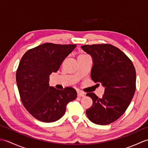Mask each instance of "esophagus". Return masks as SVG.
I'll return each mask as SVG.
<instances>
[{
    "label": "esophagus",
    "instance_id": "obj_1",
    "mask_svg": "<svg viewBox=\"0 0 148 148\" xmlns=\"http://www.w3.org/2000/svg\"><path fill=\"white\" fill-rule=\"evenodd\" d=\"M77 93V96H78V97H84V92H81V91H79V90H78Z\"/></svg>",
    "mask_w": 148,
    "mask_h": 148
}]
</instances>
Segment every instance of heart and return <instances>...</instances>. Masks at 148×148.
Wrapping results in <instances>:
<instances>
[{
  "label": "heart",
  "instance_id": "obj_1",
  "mask_svg": "<svg viewBox=\"0 0 148 148\" xmlns=\"http://www.w3.org/2000/svg\"><path fill=\"white\" fill-rule=\"evenodd\" d=\"M85 55H84V54H83V55H81L79 56H85Z\"/></svg>",
  "mask_w": 148,
  "mask_h": 148
}]
</instances>
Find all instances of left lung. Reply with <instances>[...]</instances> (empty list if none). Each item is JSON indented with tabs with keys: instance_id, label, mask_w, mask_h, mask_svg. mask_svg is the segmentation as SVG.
<instances>
[{
	"instance_id": "left-lung-1",
	"label": "left lung",
	"mask_w": 148,
	"mask_h": 148,
	"mask_svg": "<svg viewBox=\"0 0 148 148\" xmlns=\"http://www.w3.org/2000/svg\"><path fill=\"white\" fill-rule=\"evenodd\" d=\"M81 48L93 58L92 80L105 87L102 98L94 93L86 94L93 104L86 114L94 123L109 125L120 118L130 105L136 89V69L123 52L110 44L86 45Z\"/></svg>"
}]
</instances>
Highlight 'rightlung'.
<instances>
[{
  "label": "right lung",
  "mask_w": 148,
  "mask_h": 148,
  "mask_svg": "<svg viewBox=\"0 0 148 148\" xmlns=\"http://www.w3.org/2000/svg\"><path fill=\"white\" fill-rule=\"evenodd\" d=\"M76 45L45 43L25 53L16 74L23 106L38 120L51 123L65 114L67 103L76 99L72 87L60 90L49 86V75L58 71L65 58Z\"/></svg>",
  "instance_id": "1"
}]
</instances>
